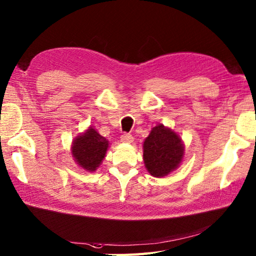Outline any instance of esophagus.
<instances>
[{"label":"esophagus","instance_id":"esophagus-1","mask_svg":"<svg viewBox=\"0 0 256 256\" xmlns=\"http://www.w3.org/2000/svg\"><path fill=\"white\" fill-rule=\"evenodd\" d=\"M120 140L124 144H132L134 141V137L130 134H124L120 137Z\"/></svg>","mask_w":256,"mask_h":256}]
</instances>
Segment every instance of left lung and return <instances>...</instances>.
Wrapping results in <instances>:
<instances>
[{
	"label": "left lung",
	"instance_id": "1",
	"mask_svg": "<svg viewBox=\"0 0 256 256\" xmlns=\"http://www.w3.org/2000/svg\"><path fill=\"white\" fill-rule=\"evenodd\" d=\"M144 162L154 178H164L178 168L185 154L184 142L173 129L158 124L144 141Z\"/></svg>",
	"mask_w": 256,
	"mask_h": 256
}]
</instances>
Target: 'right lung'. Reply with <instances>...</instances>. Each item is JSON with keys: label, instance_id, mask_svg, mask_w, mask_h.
<instances>
[{"label": "right lung", "instance_id": "right-lung-1", "mask_svg": "<svg viewBox=\"0 0 256 256\" xmlns=\"http://www.w3.org/2000/svg\"><path fill=\"white\" fill-rule=\"evenodd\" d=\"M108 146L110 141L90 126L73 139L71 154L78 166L86 172H95L103 162Z\"/></svg>", "mask_w": 256, "mask_h": 256}]
</instances>
